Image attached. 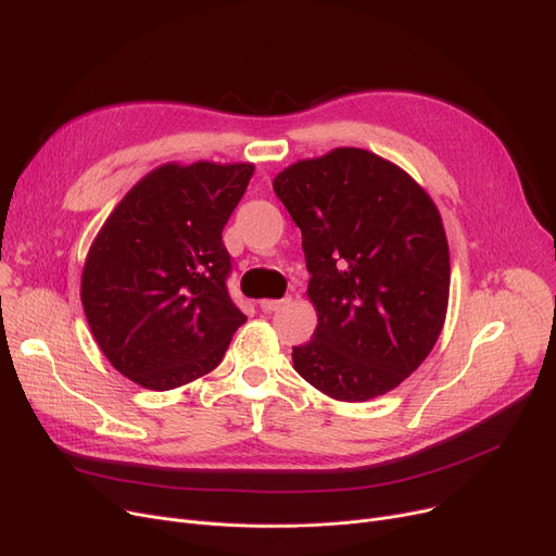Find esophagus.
I'll list each match as a JSON object with an SVG mask.
<instances>
[{
    "label": "esophagus",
    "mask_w": 556,
    "mask_h": 556,
    "mask_svg": "<svg viewBox=\"0 0 556 556\" xmlns=\"http://www.w3.org/2000/svg\"><path fill=\"white\" fill-rule=\"evenodd\" d=\"M288 304H290V298H283V300H261V302H258V306H261L263 313L279 311V308H283V306H288Z\"/></svg>",
    "instance_id": "obj_1"
}]
</instances>
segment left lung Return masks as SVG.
<instances>
[{"label":"left lung","mask_w":556,"mask_h":556,"mask_svg":"<svg viewBox=\"0 0 556 556\" xmlns=\"http://www.w3.org/2000/svg\"><path fill=\"white\" fill-rule=\"evenodd\" d=\"M302 229L317 327L293 346L298 374L336 401L399 388L432 352L451 293L442 214L394 162L342 146L273 180Z\"/></svg>","instance_id":"1"}]
</instances>
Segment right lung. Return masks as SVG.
<instances>
[{"label":"right lung","mask_w":556,"mask_h":556,"mask_svg":"<svg viewBox=\"0 0 556 556\" xmlns=\"http://www.w3.org/2000/svg\"><path fill=\"white\" fill-rule=\"evenodd\" d=\"M254 164L168 162L122 198L85 256L80 302L110 365L146 390L210 374L245 315L227 295L223 227Z\"/></svg>","instance_id":"obj_1"}]
</instances>
